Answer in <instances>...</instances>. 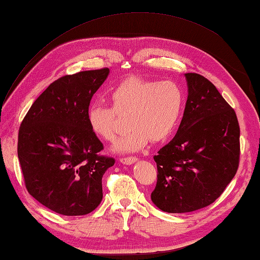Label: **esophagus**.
Instances as JSON below:
<instances>
[{"label": "esophagus", "instance_id": "obj_1", "mask_svg": "<svg viewBox=\"0 0 260 260\" xmlns=\"http://www.w3.org/2000/svg\"><path fill=\"white\" fill-rule=\"evenodd\" d=\"M137 158L136 156H131V157H121L120 159H119V162L120 163H123V164H126V165H132V164H134L135 162H137Z\"/></svg>", "mask_w": 260, "mask_h": 260}]
</instances>
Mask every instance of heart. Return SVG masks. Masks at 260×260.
Wrapping results in <instances>:
<instances>
[{"label":"heart","mask_w":260,"mask_h":260,"mask_svg":"<svg viewBox=\"0 0 260 260\" xmlns=\"http://www.w3.org/2000/svg\"><path fill=\"white\" fill-rule=\"evenodd\" d=\"M112 107L92 104L87 110L91 133L106 142L115 140L117 116L127 117L128 132L115 143L113 151L133 153L142 150L148 141L163 142L178 126L184 97L174 81L146 80L131 77L109 95Z\"/></svg>","instance_id":"b5f03b06"}]
</instances>
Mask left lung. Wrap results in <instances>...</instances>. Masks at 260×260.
Instances as JSON below:
<instances>
[{
    "label": "left lung",
    "instance_id": "8db88e82",
    "mask_svg": "<svg viewBox=\"0 0 260 260\" xmlns=\"http://www.w3.org/2000/svg\"><path fill=\"white\" fill-rule=\"evenodd\" d=\"M184 76L187 101L179 129L154 156L157 182L151 199L169 213L196 211L214 202L239 165L235 110L203 76Z\"/></svg>",
    "mask_w": 260,
    "mask_h": 260
}]
</instances>
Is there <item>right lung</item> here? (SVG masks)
<instances>
[{
    "instance_id": "right-lung-1",
    "label": "right lung",
    "mask_w": 260,
    "mask_h": 260,
    "mask_svg": "<svg viewBox=\"0 0 260 260\" xmlns=\"http://www.w3.org/2000/svg\"><path fill=\"white\" fill-rule=\"evenodd\" d=\"M108 68L53 81L32 104L19 129L18 156L27 192L63 215H84L102 202V179L115 159L91 133L87 110Z\"/></svg>"
}]
</instances>
